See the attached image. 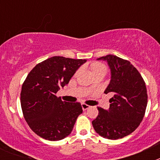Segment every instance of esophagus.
Returning a JSON list of instances; mask_svg holds the SVG:
<instances>
[{
    "mask_svg": "<svg viewBox=\"0 0 160 160\" xmlns=\"http://www.w3.org/2000/svg\"><path fill=\"white\" fill-rule=\"evenodd\" d=\"M82 110L83 111H86L87 109L90 108V106L87 105V104H85V103H82Z\"/></svg>",
    "mask_w": 160,
    "mask_h": 160,
    "instance_id": "34e87169",
    "label": "esophagus"
}]
</instances>
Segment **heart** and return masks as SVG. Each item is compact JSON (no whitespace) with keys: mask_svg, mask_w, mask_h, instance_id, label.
Wrapping results in <instances>:
<instances>
[{"mask_svg":"<svg viewBox=\"0 0 160 160\" xmlns=\"http://www.w3.org/2000/svg\"><path fill=\"white\" fill-rule=\"evenodd\" d=\"M107 70V68H106V66H104L103 64H102V63H97V64L94 65V68H93V72L99 71V70Z\"/></svg>","mask_w":160,"mask_h":160,"instance_id":"obj_1","label":"heart"}]
</instances>
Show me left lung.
Here are the masks:
<instances>
[{
    "mask_svg": "<svg viewBox=\"0 0 160 160\" xmlns=\"http://www.w3.org/2000/svg\"><path fill=\"white\" fill-rule=\"evenodd\" d=\"M98 60L107 61L111 73L105 94L111 93L110 108L98 107V115L92 121L94 129L109 139H118L130 135L143 118L148 93L140 73L129 61L109 54Z\"/></svg>",
    "mask_w": 160,
    "mask_h": 160,
    "instance_id": "left-lung-1",
    "label": "left lung"
}]
</instances>
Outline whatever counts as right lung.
Here are the masks:
<instances>
[{"label": "right lung", "instance_id": "1", "mask_svg": "<svg viewBox=\"0 0 160 160\" xmlns=\"http://www.w3.org/2000/svg\"><path fill=\"white\" fill-rule=\"evenodd\" d=\"M86 62L54 56L38 63L29 73L22 84L21 105L25 121L38 136L57 141L71 133L82 113L81 103L62 101L56 94Z\"/></svg>", "mask_w": 160, "mask_h": 160}]
</instances>
